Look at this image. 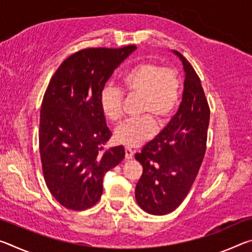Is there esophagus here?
<instances>
[{
    "label": "esophagus",
    "instance_id": "obj_1",
    "mask_svg": "<svg viewBox=\"0 0 252 252\" xmlns=\"http://www.w3.org/2000/svg\"><path fill=\"white\" fill-rule=\"evenodd\" d=\"M126 160H130V159H132V158H133V151L131 150V149H126Z\"/></svg>",
    "mask_w": 252,
    "mask_h": 252
}]
</instances>
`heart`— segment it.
<instances>
[{
	"instance_id": "1",
	"label": "heart",
	"mask_w": 252,
	"mask_h": 252,
	"mask_svg": "<svg viewBox=\"0 0 252 252\" xmlns=\"http://www.w3.org/2000/svg\"><path fill=\"white\" fill-rule=\"evenodd\" d=\"M129 96L140 97L138 120L122 123L114 131L116 142L126 148L139 147L151 138L155 125L167 123L176 110L180 95L177 72L153 62H141L126 72L122 80ZM123 92L106 84L100 93V106L105 118L118 122L122 116Z\"/></svg>"
}]
</instances>
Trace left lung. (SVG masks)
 <instances>
[{
  "instance_id": "left-lung-1",
  "label": "left lung",
  "mask_w": 252,
  "mask_h": 252,
  "mask_svg": "<svg viewBox=\"0 0 252 252\" xmlns=\"http://www.w3.org/2000/svg\"><path fill=\"white\" fill-rule=\"evenodd\" d=\"M172 52L185 71L180 106L160 134L135 155L143 167L135 200L140 208L155 216L176 210L187 197L202 163L210 120L199 76L181 53Z\"/></svg>"
}]
</instances>
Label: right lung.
I'll return each mask as SVG.
<instances>
[{"label": "right lung", "mask_w": 252, "mask_h": 252, "mask_svg": "<svg viewBox=\"0 0 252 252\" xmlns=\"http://www.w3.org/2000/svg\"><path fill=\"white\" fill-rule=\"evenodd\" d=\"M136 50L85 49L70 55L51 79L42 101L39 144L46 186L63 207L81 211L99 201L104 174L125 159L111 138L100 93L113 71Z\"/></svg>", "instance_id": "right-lung-1"}]
</instances>
